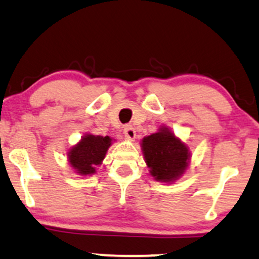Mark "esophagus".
Returning a JSON list of instances; mask_svg holds the SVG:
<instances>
[{
	"label": "esophagus",
	"mask_w": 259,
	"mask_h": 259,
	"mask_svg": "<svg viewBox=\"0 0 259 259\" xmlns=\"http://www.w3.org/2000/svg\"><path fill=\"white\" fill-rule=\"evenodd\" d=\"M123 135L126 137L128 141H135L136 138V131L133 128L132 126H126L124 127V131H123Z\"/></svg>",
	"instance_id": "obj_1"
}]
</instances>
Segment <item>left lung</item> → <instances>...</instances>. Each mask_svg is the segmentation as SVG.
<instances>
[{
    "instance_id": "1",
    "label": "left lung",
    "mask_w": 259,
    "mask_h": 259,
    "mask_svg": "<svg viewBox=\"0 0 259 259\" xmlns=\"http://www.w3.org/2000/svg\"><path fill=\"white\" fill-rule=\"evenodd\" d=\"M141 147L149 173L156 182L175 183L189 168V147L168 126H160L156 132L144 137Z\"/></svg>"
}]
</instances>
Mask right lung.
<instances>
[{
    "label": "right lung",
    "mask_w": 259,
    "mask_h": 259,
    "mask_svg": "<svg viewBox=\"0 0 259 259\" xmlns=\"http://www.w3.org/2000/svg\"><path fill=\"white\" fill-rule=\"evenodd\" d=\"M116 139L109 136L84 133L81 139L66 151L68 163L77 176L88 177L96 175L97 167L103 163L109 148Z\"/></svg>",
    "instance_id": "right-lung-1"
}]
</instances>
